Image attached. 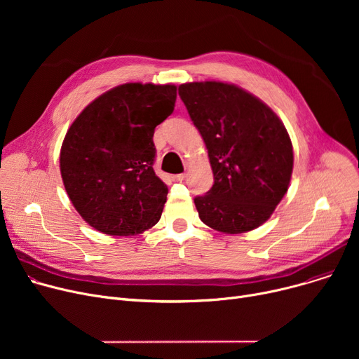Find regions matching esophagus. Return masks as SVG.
Here are the masks:
<instances>
[{"label": "esophagus", "instance_id": "esophagus-1", "mask_svg": "<svg viewBox=\"0 0 359 359\" xmlns=\"http://www.w3.org/2000/svg\"><path fill=\"white\" fill-rule=\"evenodd\" d=\"M172 179H173L175 182H183V180L186 179V175H184V173H180V175H175V176H172Z\"/></svg>", "mask_w": 359, "mask_h": 359}]
</instances>
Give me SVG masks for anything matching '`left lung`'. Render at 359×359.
<instances>
[{"mask_svg":"<svg viewBox=\"0 0 359 359\" xmlns=\"http://www.w3.org/2000/svg\"><path fill=\"white\" fill-rule=\"evenodd\" d=\"M179 96L201 132L214 173L211 189L195 198L201 221L225 234L260 227L291 182L294 153L284 123L234 84L186 83Z\"/></svg>","mask_w":359,"mask_h":359,"instance_id":"obj_1","label":"left lung"}]
</instances>
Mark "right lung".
<instances>
[{
    "mask_svg": "<svg viewBox=\"0 0 359 359\" xmlns=\"http://www.w3.org/2000/svg\"><path fill=\"white\" fill-rule=\"evenodd\" d=\"M176 86L126 83L72 122L60 156L74 208L93 229L134 236L156 225L168 189L156 176L154 129L175 110Z\"/></svg>",
    "mask_w": 359,
    "mask_h": 359,
    "instance_id": "right-lung-1",
    "label": "right lung"
}]
</instances>
